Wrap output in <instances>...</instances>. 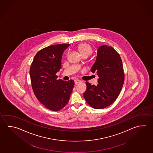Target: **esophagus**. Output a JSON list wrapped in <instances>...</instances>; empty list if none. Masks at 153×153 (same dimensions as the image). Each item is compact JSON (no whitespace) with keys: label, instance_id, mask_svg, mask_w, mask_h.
I'll return each mask as SVG.
<instances>
[{"label":"esophagus","instance_id":"34e87169","mask_svg":"<svg viewBox=\"0 0 153 153\" xmlns=\"http://www.w3.org/2000/svg\"><path fill=\"white\" fill-rule=\"evenodd\" d=\"M80 82H81V81L79 80H74V83H75V85L80 83Z\"/></svg>","mask_w":153,"mask_h":153}]
</instances>
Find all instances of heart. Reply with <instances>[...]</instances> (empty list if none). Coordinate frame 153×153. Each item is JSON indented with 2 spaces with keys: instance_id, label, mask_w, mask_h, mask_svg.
I'll return each mask as SVG.
<instances>
[{
  "instance_id": "1",
  "label": "heart",
  "mask_w": 153,
  "mask_h": 153,
  "mask_svg": "<svg viewBox=\"0 0 153 153\" xmlns=\"http://www.w3.org/2000/svg\"><path fill=\"white\" fill-rule=\"evenodd\" d=\"M78 48L82 56L83 55L88 56L93 52V49L91 46L87 43H82L79 45Z\"/></svg>"
}]
</instances>
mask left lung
<instances>
[{
	"mask_svg": "<svg viewBox=\"0 0 153 153\" xmlns=\"http://www.w3.org/2000/svg\"><path fill=\"white\" fill-rule=\"evenodd\" d=\"M91 71L97 73L99 77L98 84L92 85L86 81L87 89L83 97L92 108H105L116 100L124 83L125 74L119 54L111 46H100Z\"/></svg>",
	"mask_w": 153,
	"mask_h": 153,
	"instance_id": "obj_1",
	"label": "left lung"
}]
</instances>
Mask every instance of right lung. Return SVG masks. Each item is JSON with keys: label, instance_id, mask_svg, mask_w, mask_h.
Masks as SVG:
<instances>
[{"label": "right lung", "instance_id": "1", "mask_svg": "<svg viewBox=\"0 0 153 153\" xmlns=\"http://www.w3.org/2000/svg\"><path fill=\"white\" fill-rule=\"evenodd\" d=\"M70 44L53 45L38 51L30 70L34 94L46 108L59 111L66 105L74 86L73 80L57 79L61 68V58Z\"/></svg>", "mask_w": 153, "mask_h": 153}]
</instances>
